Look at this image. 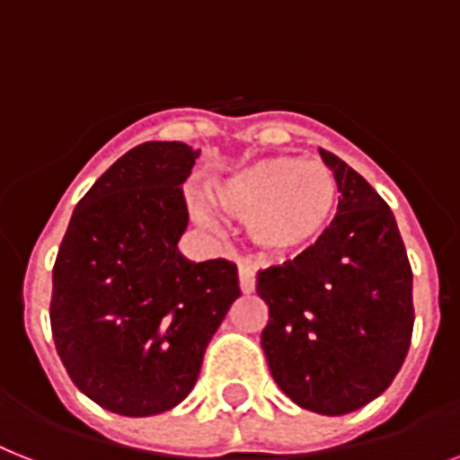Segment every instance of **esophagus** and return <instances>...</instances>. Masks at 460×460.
Listing matches in <instances>:
<instances>
[{
    "label": "esophagus",
    "mask_w": 460,
    "mask_h": 460,
    "mask_svg": "<svg viewBox=\"0 0 460 460\" xmlns=\"http://www.w3.org/2000/svg\"><path fill=\"white\" fill-rule=\"evenodd\" d=\"M238 283H241L243 293H252L255 290V271L248 264H238Z\"/></svg>",
    "instance_id": "esophagus-1"
}]
</instances>
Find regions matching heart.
<instances>
[{
	"label": "heart",
	"mask_w": 460,
	"mask_h": 460,
	"mask_svg": "<svg viewBox=\"0 0 460 460\" xmlns=\"http://www.w3.org/2000/svg\"><path fill=\"white\" fill-rule=\"evenodd\" d=\"M212 200L243 219L245 236L262 255L288 260L323 241L340 208L338 179L321 160L274 155L215 179ZM208 222V212L196 208Z\"/></svg>",
	"instance_id": "heart-1"
}]
</instances>
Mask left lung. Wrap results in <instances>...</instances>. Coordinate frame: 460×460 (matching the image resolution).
Returning a JSON list of instances; mask_svg holds the SVG:
<instances>
[{"instance_id":"left-lung-1","label":"left lung","mask_w":460,"mask_h":460,"mask_svg":"<svg viewBox=\"0 0 460 460\" xmlns=\"http://www.w3.org/2000/svg\"><path fill=\"white\" fill-rule=\"evenodd\" d=\"M340 208L323 241L257 274L262 349L295 404L342 416L383 394L413 333V274L394 215L345 160L321 148Z\"/></svg>"}]
</instances>
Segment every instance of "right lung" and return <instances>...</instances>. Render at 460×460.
I'll list each match as a JSON object with an SVG mask.
<instances>
[{"label": "right lung", "instance_id": "right-lung-1", "mask_svg": "<svg viewBox=\"0 0 460 460\" xmlns=\"http://www.w3.org/2000/svg\"><path fill=\"white\" fill-rule=\"evenodd\" d=\"M198 153L181 141L127 151L82 196L56 255V352L77 390L120 416L184 402L241 295L236 264L191 262L177 248Z\"/></svg>", "mask_w": 460, "mask_h": 460}]
</instances>
